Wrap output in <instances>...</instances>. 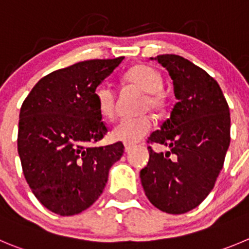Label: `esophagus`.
I'll use <instances>...</instances> for the list:
<instances>
[{
	"mask_svg": "<svg viewBox=\"0 0 249 249\" xmlns=\"http://www.w3.org/2000/svg\"><path fill=\"white\" fill-rule=\"evenodd\" d=\"M132 149H133V145H129V144H124V151H126V153H129Z\"/></svg>",
	"mask_w": 249,
	"mask_h": 249,
	"instance_id": "1",
	"label": "esophagus"
}]
</instances>
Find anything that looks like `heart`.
<instances>
[{"label": "heart", "instance_id": "obj_1", "mask_svg": "<svg viewBox=\"0 0 249 249\" xmlns=\"http://www.w3.org/2000/svg\"><path fill=\"white\" fill-rule=\"evenodd\" d=\"M127 82L132 83L145 91V104L156 108L162 104V77L155 70L146 65H139L131 68L124 75ZM94 99L98 110L104 117L111 118L115 113V91L110 83L105 82L98 85L94 91ZM153 127V121L149 116L123 117L113 126L111 137L113 141L124 144H136L141 142Z\"/></svg>", "mask_w": 249, "mask_h": 249}]
</instances>
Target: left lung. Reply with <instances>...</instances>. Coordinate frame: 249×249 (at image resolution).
Wrapping results in <instances>:
<instances>
[{
  "instance_id": "left-lung-1",
  "label": "left lung",
  "mask_w": 249,
  "mask_h": 249,
  "mask_svg": "<svg viewBox=\"0 0 249 249\" xmlns=\"http://www.w3.org/2000/svg\"><path fill=\"white\" fill-rule=\"evenodd\" d=\"M158 61L174 84L175 104L170 118L149 137L167 146L155 153L149 146L148 165L141 181L151 204L169 214L197 208L214 188L230 145V110L221 88L204 70L178 55Z\"/></svg>"
}]
</instances>
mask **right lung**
<instances>
[{
	"instance_id": "1",
	"label": "right lung",
	"mask_w": 249,
	"mask_h": 249,
	"mask_svg": "<svg viewBox=\"0 0 249 249\" xmlns=\"http://www.w3.org/2000/svg\"><path fill=\"white\" fill-rule=\"evenodd\" d=\"M123 57L90 60L41 78L23 103L18 154L23 174L39 202L70 216L90 207L103 193L123 144L91 146L107 133L94 91Z\"/></svg>"
}]
</instances>
